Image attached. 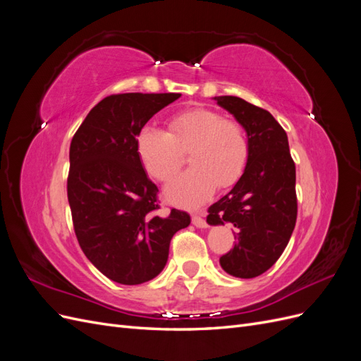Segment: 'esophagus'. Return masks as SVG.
Segmentation results:
<instances>
[{
	"instance_id": "34e87169",
	"label": "esophagus",
	"mask_w": 361,
	"mask_h": 361,
	"mask_svg": "<svg viewBox=\"0 0 361 361\" xmlns=\"http://www.w3.org/2000/svg\"><path fill=\"white\" fill-rule=\"evenodd\" d=\"M192 224H194L195 227H199V228L207 227V223H206L204 218H202V216H199V215H194V216H192Z\"/></svg>"
}]
</instances>
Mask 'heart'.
<instances>
[{"label":"heart","instance_id":"obj_1","mask_svg":"<svg viewBox=\"0 0 361 361\" xmlns=\"http://www.w3.org/2000/svg\"><path fill=\"white\" fill-rule=\"evenodd\" d=\"M137 155L146 171L161 182L171 180L190 152L192 169L166 188L167 199L179 204L204 202L215 188L235 185L247 167L248 140L243 126L207 108L173 116L169 133L146 125L135 137Z\"/></svg>","mask_w":361,"mask_h":361}]
</instances>
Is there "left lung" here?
Returning <instances> with one entry per match:
<instances>
[{
	"instance_id": "left-lung-1",
	"label": "left lung",
	"mask_w": 361,
	"mask_h": 361,
	"mask_svg": "<svg viewBox=\"0 0 361 361\" xmlns=\"http://www.w3.org/2000/svg\"><path fill=\"white\" fill-rule=\"evenodd\" d=\"M214 99L245 129L250 154L243 176L207 209L206 221L235 227V247L220 265L233 277L253 279L276 264L297 223L295 162L285 129L269 111L236 96Z\"/></svg>"
}]
</instances>
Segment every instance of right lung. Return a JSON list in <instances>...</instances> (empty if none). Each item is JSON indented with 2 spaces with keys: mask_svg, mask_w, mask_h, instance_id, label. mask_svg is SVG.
<instances>
[{
  "mask_svg": "<svg viewBox=\"0 0 361 361\" xmlns=\"http://www.w3.org/2000/svg\"><path fill=\"white\" fill-rule=\"evenodd\" d=\"M179 93L111 94L94 105L69 150L68 200L76 239L92 264L120 285L155 279L187 212L158 215V188L143 169L138 130Z\"/></svg>",
  "mask_w": 361,
  "mask_h": 361,
  "instance_id": "add662e5",
  "label": "right lung"
}]
</instances>
